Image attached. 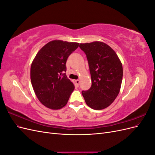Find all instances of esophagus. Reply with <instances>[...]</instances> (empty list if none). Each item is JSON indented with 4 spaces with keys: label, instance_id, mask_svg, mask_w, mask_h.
Instances as JSON below:
<instances>
[{
    "label": "esophagus",
    "instance_id": "1",
    "mask_svg": "<svg viewBox=\"0 0 155 155\" xmlns=\"http://www.w3.org/2000/svg\"><path fill=\"white\" fill-rule=\"evenodd\" d=\"M76 85L78 86L79 85V79H76Z\"/></svg>",
    "mask_w": 155,
    "mask_h": 155
}]
</instances>
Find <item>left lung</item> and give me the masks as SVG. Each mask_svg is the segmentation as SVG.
<instances>
[{
  "label": "left lung",
  "mask_w": 155,
  "mask_h": 155,
  "mask_svg": "<svg viewBox=\"0 0 155 155\" xmlns=\"http://www.w3.org/2000/svg\"><path fill=\"white\" fill-rule=\"evenodd\" d=\"M87 55L92 85L82 91L87 105L94 110L109 107L118 95L123 78V67L115 51L100 41L81 43Z\"/></svg>",
  "instance_id": "left-lung-1"
}]
</instances>
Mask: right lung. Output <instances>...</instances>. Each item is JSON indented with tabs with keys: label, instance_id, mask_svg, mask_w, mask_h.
Returning <instances> with one entry per match:
<instances>
[{
	"label": "right lung",
	"instance_id": "obj_1",
	"mask_svg": "<svg viewBox=\"0 0 155 155\" xmlns=\"http://www.w3.org/2000/svg\"><path fill=\"white\" fill-rule=\"evenodd\" d=\"M78 46V43L50 41L33 61L30 69L33 88L41 104L49 109L57 110L64 107L74 90L65 72L68 56Z\"/></svg>",
	"mask_w": 155,
	"mask_h": 155
}]
</instances>
